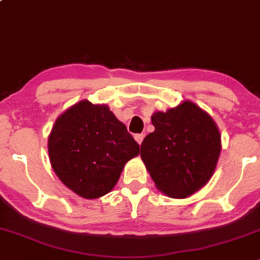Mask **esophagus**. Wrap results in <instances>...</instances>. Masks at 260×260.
<instances>
[{"label": "esophagus", "instance_id": "1", "mask_svg": "<svg viewBox=\"0 0 260 260\" xmlns=\"http://www.w3.org/2000/svg\"><path fill=\"white\" fill-rule=\"evenodd\" d=\"M134 139H136V140H137V143H138V144L140 145V144H142L143 139H144V134H143V133L134 134Z\"/></svg>", "mask_w": 260, "mask_h": 260}]
</instances>
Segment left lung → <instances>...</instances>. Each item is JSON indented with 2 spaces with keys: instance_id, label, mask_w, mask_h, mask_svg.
I'll use <instances>...</instances> for the list:
<instances>
[{
  "instance_id": "obj_1",
  "label": "left lung",
  "mask_w": 260,
  "mask_h": 260,
  "mask_svg": "<svg viewBox=\"0 0 260 260\" xmlns=\"http://www.w3.org/2000/svg\"><path fill=\"white\" fill-rule=\"evenodd\" d=\"M155 131L145 137L140 156L157 189L171 198H186L207 184L221 149L213 118L190 101L155 112Z\"/></svg>"
}]
</instances>
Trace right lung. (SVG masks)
Wrapping results in <instances>:
<instances>
[{
	"label": "right lung",
	"mask_w": 260,
	"mask_h": 260,
	"mask_svg": "<svg viewBox=\"0 0 260 260\" xmlns=\"http://www.w3.org/2000/svg\"><path fill=\"white\" fill-rule=\"evenodd\" d=\"M139 144L106 105L83 100L55 122L49 155L64 186L86 199L107 194Z\"/></svg>",
	"instance_id": "add662e5"
}]
</instances>
